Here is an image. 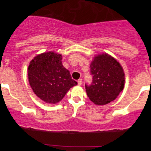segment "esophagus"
<instances>
[{
    "mask_svg": "<svg viewBox=\"0 0 151 151\" xmlns=\"http://www.w3.org/2000/svg\"><path fill=\"white\" fill-rule=\"evenodd\" d=\"M77 82H78V85L81 86V84H82V80H81V79H79V80L77 81Z\"/></svg>",
    "mask_w": 151,
    "mask_h": 151,
    "instance_id": "obj_1",
    "label": "esophagus"
}]
</instances>
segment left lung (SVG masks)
Returning <instances> with one entry per match:
<instances>
[{"instance_id":"1","label":"left lung","mask_w":151,"mask_h":151,"mask_svg":"<svg viewBox=\"0 0 151 151\" xmlns=\"http://www.w3.org/2000/svg\"><path fill=\"white\" fill-rule=\"evenodd\" d=\"M93 81L85 84L89 99L96 105H105L117 98L124 88L125 74L121 64L107 53L93 58L90 65Z\"/></svg>"}]
</instances>
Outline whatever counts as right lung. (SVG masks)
I'll use <instances>...</instances> for the list:
<instances>
[{"label": "right lung", "mask_w": 151, "mask_h": 151, "mask_svg": "<svg viewBox=\"0 0 151 151\" xmlns=\"http://www.w3.org/2000/svg\"><path fill=\"white\" fill-rule=\"evenodd\" d=\"M62 60L61 54L50 51L37 55L29 64L30 85L35 94L47 104H58L77 84L62 65Z\"/></svg>", "instance_id": "obj_1"}]
</instances>
